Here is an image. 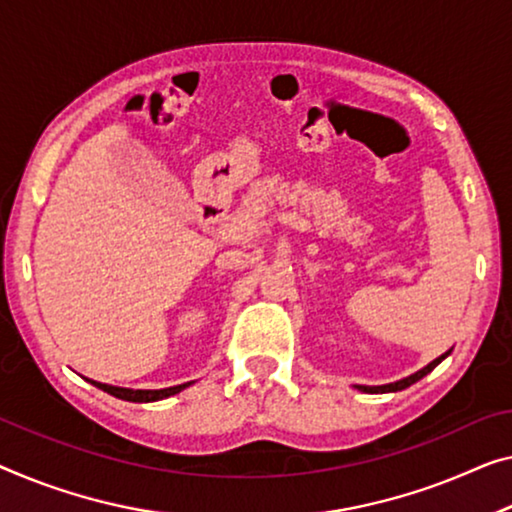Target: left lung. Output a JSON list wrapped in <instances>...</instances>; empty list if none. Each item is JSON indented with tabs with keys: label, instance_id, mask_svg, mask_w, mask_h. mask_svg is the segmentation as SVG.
Masks as SVG:
<instances>
[{
	"label": "left lung",
	"instance_id": "left-lung-1",
	"mask_svg": "<svg viewBox=\"0 0 512 512\" xmlns=\"http://www.w3.org/2000/svg\"><path fill=\"white\" fill-rule=\"evenodd\" d=\"M451 354V349H448L446 354H441L439 358H434L432 363H427L425 368H421L418 372H414V375H409V377H404V379H398V381H391V384H381V386H354V388H358V391H363V393H395V391H404V388H409L411 384H416L418 379H423L425 375H430V372L437 368V365L444 361V358Z\"/></svg>",
	"mask_w": 512,
	"mask_h": 512
}]
</instances>
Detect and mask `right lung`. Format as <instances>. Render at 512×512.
Instances as JSON below:
<instances>
[{
    "mask_svg": "<svg viewBox=\"0 0 512 512\" xmlns=\"http://www.w3.org/2000/svg\"><path fill=\"white\" fill-rule=\"evenodd\" d=\"M89 384H94L96 388H101V391L114 395V398L119 400H126V402H158V400H165L170 398V395H177L181 393L183 388H188L190 384H195V381H186V384H179V386H170V388H121V386H110V384H101V381H94V379H87Z\"/></svg>",
    "mask_w": 512,
    "mask_h": 512,
    "instance_id": "obj_1",
    "label": "right lung"
}]
</instances>
